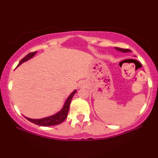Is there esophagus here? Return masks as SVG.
Here are the masks:
<instances>
[{"mask_svg": "<svg viewBox=\"0 0 158 158\" xmlns=\"http://www.w3.org/2000/svg\"><path fill=\"white\" fill-rule=\"evenodd\" d=\"M79 86H80V87H83V86H84V83H80V85H79Z\"/></svg>", "mask_w": 158, "mask_h": 158, "instance_id": "esophagus-1", "label": "esophagus"}]
</instances>
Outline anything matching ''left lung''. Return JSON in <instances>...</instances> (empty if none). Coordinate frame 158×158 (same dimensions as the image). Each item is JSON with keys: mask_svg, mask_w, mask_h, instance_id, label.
Segmentation results:
<instances>
[{"mask_svg": "<svg viewBox=\"0 0 158 158\" xmlns=\"http://www.w3.org/2000/svg\"><path fill=\"white\" fill-rule=\"evenodd\" d=\"M114 48H115L117 51H119V52H124V53L130 52H131L130 49H122V48H119V47H114Z\"/></svg>", "mask_w": 158, "mask_h": 158, "instance_id": "left-lung-1", "label": "left lung"}]
</instances>
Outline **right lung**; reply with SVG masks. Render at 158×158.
I'll use <instances>...</instances> for the list:
<instances>
[{"instance_id":"right-lung-1","label":"right lung","mask_w":158,"mask_h":158,"mask_svg":"<svg viewBox=\"0 0 158 158\" xmlns=\"http://www.w3.org/2000/svg\"><path fill=\"white\" fill-rule=\"evenodd\" d=\"M36 52H31L28 54L27 55H26L25 57H23L20 62H19V63L18 65H17V67H19V65H21V64L23 63V62H27L29 60L33 58L34 56L36 54ZM76 92H77L76 90H73V91L69 95V96L68 97V98L66 99L65 101H64V105L61 109V110L57 112L56 114H53V115L47 116V117L42 118H28L27 116H24V117L27 118V120H29V122L34 123V124H37L39 126L49 127V126H54V125H57V124H61V123L63 122L66 119L67 116H68L71 100H72L73 96H74Z\"/></svg>"}]
</instances>
